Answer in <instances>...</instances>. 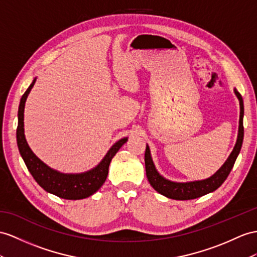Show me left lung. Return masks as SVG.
<instances>
[{
  "label": "left lung",
  "mask_w": 257,
  "mask_h": 257,
  "mask_svg": "<svg viewBox=\"0 0 257 257\" xmlns=\"http://www.w3.org/2000/svg\"><path fill=\"white\" fill-rule=\"evenodd\" d=\"M235 96L238 97L240 104V119H239V130H238V138H236L235 146L230 153L226 162L223 165L217 170V172L210 176L209 178L203 180H195V181H188V182H176L166 179L163 177L154 165V162L151 156L150 147L147 144L146 154H144V162H146V172L148 180L150 185L153 187L155 191L160 194L168 197L173 200H193L196 197L205 195L207 193L214 192L216 189H218L223 181L227 179L228 175L231 172V169L234 165V162L238 157L241 147L243 143V137H244V129H243V116H244V105H243V98L236 89H233Z\"/></svg>",
  "instance_id": "obj_1"
}]
</instances>
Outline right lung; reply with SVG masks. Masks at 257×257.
Instances as JSON below:
<instances>
[{
    "label": "right lung",
    "instance_id": "1",
    "mask_svg": "<svg viewBox=\"0 0 257 257\" xmlns=\"http://www.w3.org/2000/svg\"><path fill=\"white\" fill-rule=\"evenodd\" d=\"M37 78L34 79L27 91L21 98L18 107V126L16 131L17 146L19 153L27 166L30 174L34 177L38 185L43 188L45 191L54 194L65 200H81L94 194L105 182L108 175V167L111 159L115 156L128 138H122L114 143L107 151L106 155L97 165L88 172L80 174H64L51 168L43 163L39 157L32 152L25 137L24 128V111L25 103L30 93V91L36 83Z\"/></svg>",
    "mask_w": 257,
    "mask_h": 257
}]
</instances>
